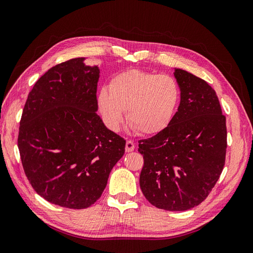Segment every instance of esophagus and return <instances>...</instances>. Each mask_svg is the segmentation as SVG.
<instances>
[{
	"instance_id": "obj_1",
	"label": "esophagus",
	"mask_w": 253,
	"mask_h": 253,
	"mask_svg": "<svg viewBox=\"0 0 253 253\" xmlns=\"http://www.w3.org/2000/svg\"><path fill=\"white\" fill-rule=\"evenodd\" d=\"M134 149H135L134 142H133L132 140H127V141H126V147H125L126 152H127V153L132 152V151H134Z\"/></svg>"
}]
</instances>
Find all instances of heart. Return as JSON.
<instances>
[{"label":"heart","instance_id":"obj_1","mask_svg":"<svg viewBox=\"0 0 253 253\" xmlns=\"http://www.w3.org/2000/svg\"><path fill=\"white\" fill-rule=\"evenodd\" d=\"M97 101L108 128L117 130L127 109L129 125L140 134L152 135L170 124L181 89L169 75L128 70L113 78L109 87H101Z\"/></svg>","mask_w":253,"mask_h":253}]
</instances>
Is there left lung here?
Segmentation results:
<instances>
[{"label": "left lung", "mask_w": 253, "mask_h": 253, "mask_svg": "<svg viewBox=\"0 0 253 253\" xmlns=\"http://www.w3.org/2000/svg\"><path fill=\"white\" fill-rule=\"evenodd\" d=\"M181 89L178 112L161 132L139 140V186L153 206L186 211L199 206L222 172L226 125L216 92L197 76L174 68Z\"/></svg>", "instance_id": "1"}]
</instances>
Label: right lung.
<instances>
[{
    "label": "right lung",
    "mask_w": 253,
    "mask_h": 253,
    "mask_svg": "<svg viewBox=\"0 0 253 253\" xmlns=\"http://www.w3.org/2000/svg\"><path fill=\"white\" fill-rule=\"evenodd\" d=\"M98 66L75 58L53 66L33 86L18 132L27 178L47 202L84 209L101 196L126 141L97 115Z\"/></svg>",
    "instance_id": "obj_1"
}]
</instances>
